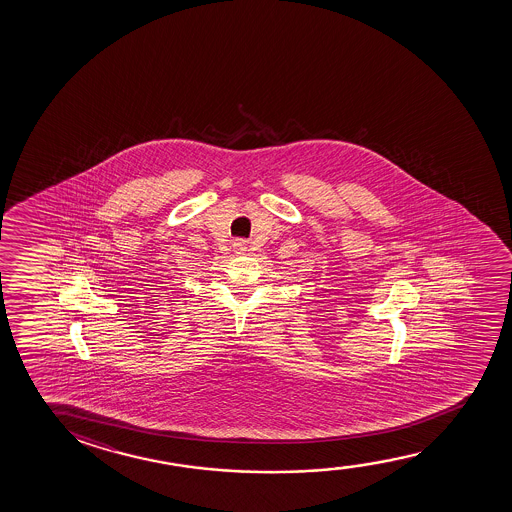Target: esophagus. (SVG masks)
Returning a JSON list of instances; mask_svg holds the SVG:
<instances>
[{"label":"esophagus","instance_id":"esophagus-1","mask_svg":"<svg viewBox=\"0 0 512 512\" xmlns=\"http://www.w3.org/2000/svg\"><path fill=\"white\" fill-rule=\"evenodd\" d=\"M234 250H236V252L238 253L246 252L245 241H241V239H239V241H236V243H234Z\"/></svg>","mask_w":512,"mask_h":512}]
</instances>
